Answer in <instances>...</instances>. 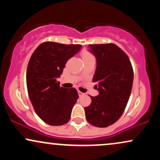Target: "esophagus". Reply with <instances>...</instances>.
Instances as JSON below:
<instances>
[{"instance_id":"obj_1","label":"esophagus","mask_w":160,"mask_h":160,"mask_svg":"<svg viewBox=\"0 0 160 160\" xmlns=\"http://www.w3.org/2000/svg\"><path fill=\"white\" fill-rule=\"evenodd\" d=\"M78 95H79V96L81 97V96H82V95H84V93L81 92H80V91H78Z\"/></svg>"}]
</instances>
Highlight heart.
Here are the masks:
<instances>
[{"instance_id": "obj_1", "label": "heart", "mask_w": 160, "mask_h": 160, "mask_svg": "<svg viewBox=\"0 0 160 160\" xmlns=\"http://www.w3.org/2000/svg\"><path fill=\"white\" fill-rule=\"evenodd\" d=\"M81 56H82V59H83V58H88V57L93 56V55L90 52H89V51H82V53H81Z\"/></svg>"}]
</instances>
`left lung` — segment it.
<instances>
[{
	"instance_id": "8db88e82",
	"label": "left lung",
	"mask_w": 160,
	"mask_h": 160,
	"mask_svg": "<svg viewBox=\"0 0 160 160\" xmlns=\"http://www.w3.org/2000/svg\"><path fill=\"white\" fill-rule=\"evenodd\" d=\"M96 58L92 81L99 94L90 96L85 108L86 120L96 127L105 128L120 119L127 105L132 88L134 72L127 55L114 43L89 44Z\"/></svg>"
}]
</instances>
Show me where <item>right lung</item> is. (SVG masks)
<instances>
[{"instance_id":"1","label":"right lung","mask_w":160,"mask_h":160,"mask_svg":"<svg viewBox=\"0 0 160 160\" xmlns=\"http://www.w3.org/2000/svg\"><path fill=\"white\" fill-rule=\"evenodd\" d=\"M80 44L43 42L37 47L27 67L28 93L34 111L46 123H67L79 98L74 88L60 86L57 78L62 74L68 60L80 50Z\"/></svg>"}]
</instances>
